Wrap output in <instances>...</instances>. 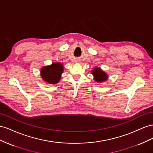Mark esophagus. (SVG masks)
Listing matches in <instances>:
<instances>
[{
    "instance_id": "34e87169",
    "label": "esophagus",
    "mask_w": 153,
    "mask_h": 153,
    "mask_svg": "<svg viewBox=\"0 0 153 153\" xmlns=\"http://www.w3.org/2000/svg\"><path fill=\"white\" fill-rule=\"evenodd\" d=\"M75 61H76V62H77V63H79V62H80V61H79V59H76Z\"/></svg>"
}]
</instances>
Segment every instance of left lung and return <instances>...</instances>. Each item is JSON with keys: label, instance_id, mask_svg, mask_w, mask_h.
<instances>
[{"label": "left lung", "instance_id": "8db88e82", "mask_svg": "<svg viewBox=\"0 0 153 153\" xmlns=\"http://www.w3.org/2000/svg\"><path fill=\"white\" fill-rule=\"evenodd\" d=\"M91 74L94 77V80L96 82H102L108 79V75L106 72H103L99 67H96L91 71Z\"/></svg>", "mask_w": 153, "mask_h": 153}]
</instances>
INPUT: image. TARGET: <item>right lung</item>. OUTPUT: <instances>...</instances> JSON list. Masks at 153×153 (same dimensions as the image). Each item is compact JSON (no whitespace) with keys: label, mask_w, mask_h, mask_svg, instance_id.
<instances>
[{"label":"right lung","mask_w":153,"mask_h":153,"mask_svg":"<svg viewBox=\"0 0 153 153\" xmlns=\"http://www.w3.org/2000/svg\"><path fill=\"white\" fill-rule=\"evenodd\" d=\"M63 72V64L53 63L51 65L43 67L40 71V75L43 81L49 84H56L59 81Z\"/></svg>","instance_id":"right-lung-1"}]
</instances>
